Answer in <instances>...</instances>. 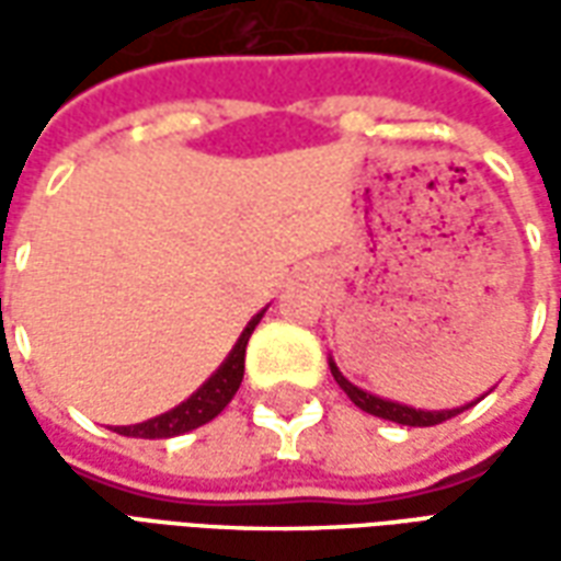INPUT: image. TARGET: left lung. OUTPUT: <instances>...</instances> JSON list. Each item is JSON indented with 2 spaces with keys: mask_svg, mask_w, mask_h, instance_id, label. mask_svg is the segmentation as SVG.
<instances>
[{
  "mask_svg": "<svg viewBox=\"0 0 561 561\" xmlns=\"http://www.w3.org/2000/svg\"><path fill=\"white\" fill-rule=\"evenodd\" d=\"M330 373H333L336 385L348 393V400H352L357 409H364L366 414H376V417H385V421L402 423V426H435V423L457 417L459 412H466V409H471V405L478 402L474 400L469 402V405H459V409H445V412H423V409H412V405H402V402H390L376 397V393H366V390H360L357 385H352L348 378L342 376L340 366L333 364V360H330Z\"/></svg>",
  "mask_w": 561,
  "mask_h": 561,
  "instance_id": "left-lung-1",
  "label": "left lung"
}]
</instances>
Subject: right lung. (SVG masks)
I'll list each match as a JSON object with an SVG mask.
<instances>
[{
    "instance_id": "obj_1",
    "label": "right lung",
    "mask_w": 561,
    "mask_h": 561,
    "mask_svg": "<svg viewBox=\"0 0 561 561\" xmlns=\"http://www.w3.org/2000/svg\"><path fill=\"white\" fill-rule=\"evenodd\" d=\"M267 309H261L245 330L240 333V340L231 348V354L225 357V364L213 373V376L201 385V388L188 397L185 402H180L171 412L159 414V417H149L144 423H135V426H116L114 433L131 435V438H173V435H183L188 430H197L209 423L216 414L225 412V405L233 400V393L240 390V381H243L245 369V345H249V336L252 330L257 328V321L264 318Z\"/></svg>"
}]
</instances>
